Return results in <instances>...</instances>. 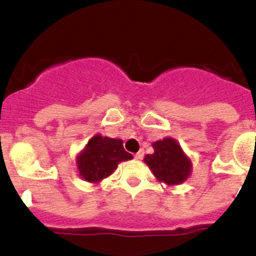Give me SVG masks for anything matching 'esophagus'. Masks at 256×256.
I'll return each mask as SVG.
<instances>
[{"instance_id":"esophagus-1","label":"esophagus","mask_w":256,"mask_h":256,"mask_svg":"<svg viewBox=\"0 0 256 256\" xmlns=\"http://www.w3.org/2000/svg\"><path fill=\"white\" fill-rule=\"evenodd\" d=\"M134 158H136V159H137V160L142 159V158H144V151H142V150H140L136 154V155H134Z\"/></svg>"}]
</instances>
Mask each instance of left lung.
<instances>
[{"mask_svg": "<svg viewBox=\"0 0 256 256\" xmlns=\"http://www.w3.org/2000/svg\"><path fill=\"white\" fill-rule=\"evenodd\" d=\"M152 148L154 154L146 155L144 162L158 180L168 184H180L188 177L191 162L174 140L164 138L155 142Z\"/></svg>", "mask_w": 256, "mask_h": 256, "instance_id": "obj_1", "label": "left lung"}]
</instances>
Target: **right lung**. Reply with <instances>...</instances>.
<instances>
[{
    "mask_svg": "<svg viewBox=\"0 0 256 256\" xmlns=\"http://www.w3.org/2000/svg\"><path fill=\"white\" fill-rule=\"evenodd\" d=\"M132 159L123 148L122 140L97 134L90 140L87 148L78 156L79 174L88 182H98L116 169L118 162Z\"/></svg>",
    "mask_w": 256,
    "mask_h": 256,
    "instance_id": "add662e5",
    "label": "right lung"
}]
</instances>
